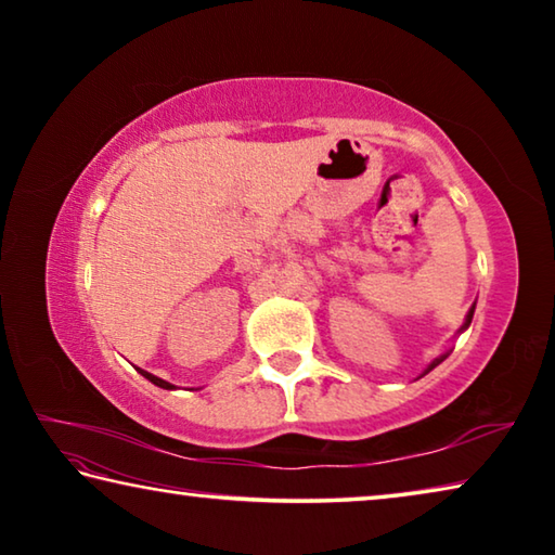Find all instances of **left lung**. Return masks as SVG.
<instances>
[{
    "label": "left lung",
    "instance_id": "left-lung-1",
    "mask_svg": "<svg viewBox=\"0 0 555 555\" xmlns=\"http://www.w3.org/2000/svg\"><path fill=\"white\" fill-rule=\"evenodd\" d=\"M473 313H475V306H473V308H469V313H467V318H465V325H463V327H467V325H469V321H473ZM446 357H448V354H443V357H440V360H436L434 364H430V367H428L426 372H430V370H434V367H436V364H440V362H443V360H446Z\"/></svg>",
    "mask_w": 555,
    "mask_h": 555
}]
</instances>
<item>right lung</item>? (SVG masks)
Here are the masks:
<instances>
[{"mask_svg":"<svg viewBox=\"0 0 555 555\" xmlns=\"http://www.w3.org/2000/svg\"><path fill=\"white\" fill-rule=\"evenodd\" d=\"M139 372H142L149 382H154L156 387H162V389H173V384H168V382H164V379H158V377H154V374H149V372H144V370H139Z\"/></svg>","mask_w":555,"mask_h":555,"instance_id":"1","label":"right lung"}]
</instances>
